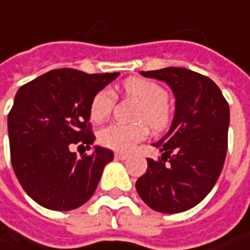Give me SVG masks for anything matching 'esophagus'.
<instances>
[{
  "instance_id": "esophagus-1",
  "label": "esophagus",
  "mask_w": 250,
  "mask_h": 250,
  "mask_svg": "<svg viewBox=\"0 0 250 250\" xmlns=\"http://www.w3.org/2000/svg\"><path fill=\"white\" fill-rule=\"evenodd\" d=\"M114 158L119 159V161H125L128 158V154H125V152H116L114 154Z\"/></svg>"
}]
</instances>
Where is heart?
Returning a JSON list of instances; mask_svg holds the SVG:
<instances>
[{
    "mask_svg": "<svg viewBox=\"0 0 250 250\" xmlns=\"http://www.w3.org/2000/svg\"><path fill=\"white\" fill-rule=\"evenodd\" d=\"M125 93L141 104L137 119L146 122L154 130L164 128L169 122V109L167 106V91L157 82L131 78L125 83ZM114 106V93L112 89L104 88L93 96L89 114L93 122L99 123L110 114ZM148 134V127L144 123L137 125H106L99 131V143L106 148L114 151L127 152L133 146L143 141Z\"/></svg>",
    "mask_w": 250,
    "mask_h": 250,
    "instance_id": "b5f03b06",
    "label": "heart"
}]
</instances>
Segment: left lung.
<instances>
[{"label":"left lung","mask_w":250,"mask_h":250,"mask_svg":"<svg viewBox=\"0 0 250 250\" xmlns=\"http://www.w3.org/2000/svg\"><path fill=\"white\" fill-rule=\"evenodd\" d=\"M141 75L168 83L175 95V114L168 133L154 144L162 152L161 159H146L137 193L155 211H186L220 178L228 146L229 106L220 88L199 72L168 67L141 71Z\"/></svg>","instance_id":"8db88e82"}]
</instances>
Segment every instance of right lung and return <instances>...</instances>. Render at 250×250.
I'll return each mask as SVG.
<instances>
[{
  "label": "right lung",
  "instance_id": "1",
  "mask_svg": "<svg viewBox=\"0 0 250 250\" xmlns=\"http://www.w3.org/2000/svg\"><path fill=\"white\" fill-rule=\"evenodd\" d=\"M117 77L60 68L18 89L8 114L11 162L21 186L42 207L68 211L92 197L113 152L95 146L91 155L78 158L71 148L91 149V102Z\"/></svg>",
  "mask_w": 250,
  "mask_h": 250
}]
</instances>
